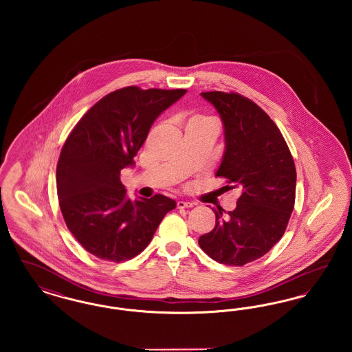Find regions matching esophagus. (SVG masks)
Returning a JSON list of instances; mask_svg holds the SVG:
<instances>
[{
	"instance_id": "1",
	"label": "esophagus",
	"mask_w": 352,
	"mask_h": 352,
	"mask_svg": "<svg viewBox=\"0 0 352 352\" xmlns=\"http://www.w3.org/2000/svg\"><path fill=\"white\" fill-rule=\"evenodd\" d=\"M192 206H194V203H191V201H178V203H177V207H178L179 210H182V208H190V207H192Z\"/></svg>"
}]
</instances>
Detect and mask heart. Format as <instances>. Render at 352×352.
<instances>
[{
	"instance_id": "obj_1",
	"label": "heart",
	"mask_w": 352,
	"mask_h": 352,
	"mask_svg": "<svg viewBox=\"0 0 352 352\" xmlns=\"http://www.w3.org/2000/svg\"><path fill=\"white\" fill-rule=\"evenodd\" d=\"M201 120H208V118H201V116H194L190 120V122H195V121H201Z\"/></svg>"
}]
</instances>
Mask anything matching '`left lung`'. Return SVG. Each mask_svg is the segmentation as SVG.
<instances>
[{"instance_id": "8db88e82", "label": "left lung", "mask_w": 352, "mask_h": 352, "mask_svg": "<svg viewBox=\"0 0 352 352\" xmlns=\"http://www.w3.org/2000/svg\"><path fill=\"white\" fill-rule=\"evenodd\" d=\"M218 111L224 126L226 149L217 177L241 195L234 211L217 221L198 240L211 258L241 267L265 253L283 237L296 201V166L284 137L273 120L253 101L220 91L201 92Z\"/></svg>"}]
</instances>
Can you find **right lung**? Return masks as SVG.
I'll return each mask as SVG.
<instances>
[{
  "instance_id": "right-lung-1",
  "label": "right lung",
  "mask_w": 352,
  "mask_h": 352,
  "mask_svg": "<svg viewBox=\"0 0 352 352\" xmlns=\"http://www.w3.org/2000/svg\"><path fill=\"white\" fill-rule=\"evenodd\" d=\"M184 94L121 88L98 101L68 135L56 166L60 211L69 232L101 260L133 258L175 208V201L161 194L131 201L120 174L133 168L153 122Z\"/></svg>"
}]
</instances>
